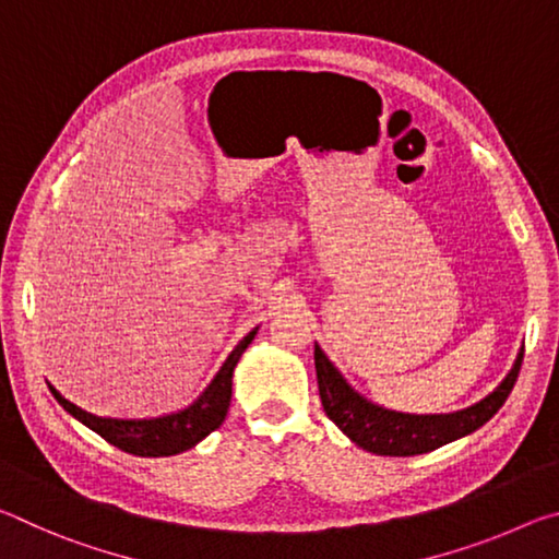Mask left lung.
I'll return each instance as SVG.
<instances>
[{
	"label": "left lung",
	"instance_id": "1",
	"mask_svg": "<svg viewBox=\"0 0 559 559\" xmlns=\"http://www.w3.org/2000/svg\"><path fill=\"white\" fill-rule=\"evenodd\" d=\"M520 365H523V349L515 359L513 370L500 382L486 400L468 406V409L453 414H402L377 406L362 394H357L345 382V377L335 370V365L325 357L323 349L316 345V374L318 392L328 419L355 441L359 449L377 453V456H416L456 441L493 416L506 404L508 394L513 392Z\"/></svg>",
	"mask_w": 559,
	"mask_h": 559
}]
</instances>
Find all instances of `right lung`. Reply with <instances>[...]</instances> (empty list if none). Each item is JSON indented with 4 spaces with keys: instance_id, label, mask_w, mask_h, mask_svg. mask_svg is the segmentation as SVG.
<instances>
[{
    "instance_id": "1",
    "label": "right lung",
    "mask_w": 559,
    "mask_h": 559,
    "mask_svg": "<svg viewBox=\"0 0 559 559\" xmlns=\"http://www.w3.org/2000/svg\"><path fill=\"white\" fill-rule=\"evenodd\" d=\"M257 335V330H251L239 345L234 347V353L226 357L222 370L216 372L212 384L206 386L204 394L197 400L192 406H187L185 412L159 416V419H103V416H93L88 412L79 409V406L71 404L69 400L49 386L51 394L56 396L66 412L73 414L81 424H86L98 437L106 439L112 447L120 451L132 453V456H145V459H157V456H175V453H182L200 443L204 437H210L214 429L222 427L226 412H229L231 402V377L234 367L243 355V349Z\"/></svg>"
}]
</instances>
